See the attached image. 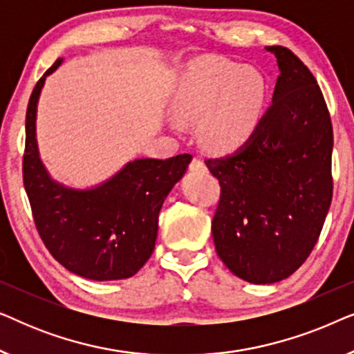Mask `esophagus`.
<instances>
[{
	"label": "esophagus",
	"instance_id": "1",
	"mask_svg": "<svg viewBox=\"0 0 354 354\" xmlns=\"http://www.w3.org/2000/svg\"><path fill=\"white\" fill-rule=\"evenodd\" d=\"M190 169H192V171H196V172H206L207 171L205 161H203V159L198 158V156H195V158L192 159Z\"/></svg>",
	"mask_w": 354,
	"mask_h": 354
}]
</instances>
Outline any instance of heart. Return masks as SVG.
<instances>
[{"label":"heart","mask_w":354,"mask_h":354,"mask_svg":"<svg viewBox=\"0 0 354 354\" xmlns=\"http://www.w3.org/2000/svg\"><path fill=\"white\" fill-rule=\"evenodd\" d=\"M266 100L268 84L258 71L219 57L193 61L172 96L178 118L200 120L203 138L219 151H234L254 137ZM172 127L182 125L172 120Z\"/></svg>","instance_id":"1"}]
</instances>
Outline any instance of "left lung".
<instances>
[{
  "label": "left lung",
  "mask_w": 354,
  "mask_h": 354,
  "mask_svg": "<svg viewBox=\"0 0 354 354\" xmlns=\"http://www.w3.org/2000/svg\"><path fill=\"white\" fill-rule=\"evenodd\" d=\"M266 50L280 75L258 132L234 154L205 161L221 185L211 222L217 256L250 283L279 282L308 259L333 193V130L322 91L288 48Z\"/></svg>",
  "instance_id": "8db88e82"
}]
</instances>
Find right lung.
<instances>
[{
	"mask_svg": "<svg viewBox=\"0 0 354 354\" xmlns=\"http://www.w3.org/2000/svg\"><path fill=\"white\" fill-rule=\"evenodd\" d=\"M62 59L33 88L26 115L22 177L38 235L57 263L90 280L129 279L149 259L158 216L172 187L185 174L192 154L135 159L108 182L74 190L51 180L38 158L35 138L40 91Z\"/></svg>",
	"mask_w": 354,
	"mask_h": 354,
	"instance_id": "obj_1",
	"label": "right lung"
}]
</instances>
